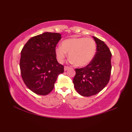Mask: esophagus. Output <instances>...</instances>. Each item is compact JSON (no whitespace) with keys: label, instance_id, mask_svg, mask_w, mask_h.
Returning a JSON list of instances; mask_svg holds the SVG:
<instances>
[{"label":"esophagus","instance_id":"esophagus-1","mask_svg":"<svg viewBox=\"0 0 132 132\" xmlns=\"http://www.w3.org/2000/svg\"><path fill=\"white\" fill-rule=\"evenodd\" d=\"M69 69H70V68H69V67H68V66H64V71H67L68 70H69Z\"/></svg>","mask_w":132,"mask_h":132}]
</instances>
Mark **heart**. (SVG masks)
I'll return each mask as SVG.
<instances>
[{
	"mask_svg": "<svg viewBox=\"0 0 132 132\" xmlns=\"http://www.w3.org/2000/svg\"><path fill=\"white\" fill-rule=\"evenodd\" d=\"M97 45L91 38L74 37L62 41L61 46L55 50V54L59 63H63L69 53L70 62L77 67H84L88 64L94 57Z\"/></svg>",
	"mask_w": 132,
	"mask_h": 132,
	"instance_id": "1",
	"label": "heart"
}]
</instances>
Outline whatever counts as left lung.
Instances as JSON below:
<instances>
[{
  "mask_svg": "<svg viewBox=\"0 0 132 132\" xmlns=\"http://www.w3.org/2000/svg\"><path fill=\"white\" fill-rule=\"evenodd\" d=\"M97 44L94 59L86 67L75 69L73 78L76 90L80 95L90 97L100 93L108 83L111 72L112 54L104 41L93 37Z\"/></svg>",
  "mask_w": 132,
  "mask_h": 132,
  "instance_id": "obj_1",
  "label": "left lung"
}]
</instances>
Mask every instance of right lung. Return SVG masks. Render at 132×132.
Segmentation results:
<instances>
[{"instance_id": "right-lung-1", "label": "right lung", "mask_w": 132, "mask_h": 132, "mask_svg": "<svg viewBox=\"0 0 132 132\" xmlns=\"http://www.w3.org/2000/svg\"><path fill=\"white\" fill-rule=\"evenodd\" d=\"M61 39L59 33L46 32L33 37L21 52V75L26 86L37 94L45 95L54 87L64 67L58 63L55 48Z\"/></svg>"}]
</instances>
